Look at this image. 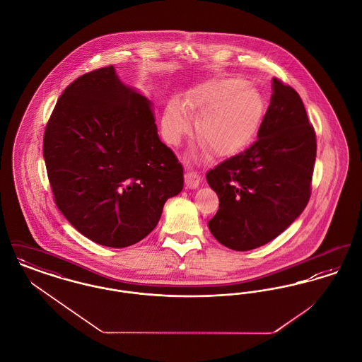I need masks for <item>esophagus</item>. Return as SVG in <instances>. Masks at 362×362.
Segmentation results:
<instances>
[{"label":"esophagus","instance_id":"1","mask_svg":"<svg viewBox=\"0 0 362 362\" xmlns=\"http://www.w3.org/2000/svg\"><path fill=\"white\" fill-rule=\"evenodd\" d=\"M185 183H186L187 189H197L201 183V176L197 173L187 171L185 173Z\"/></svg>","mask_w":362,"mask_h":362}]
</instances>
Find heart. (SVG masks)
Listing matches in <instances>:
<instances>
[{
    "mask_svg": "<svg viewBox=\"0 0 362 362\" xmlns=\"http://www.w3.org/2000/svg\"><path fill=\"white\" fill-rule=\"evenodd\" d=\"M191 112L205 114L197 124V137L218 157L235 155L258 134L266 102L257 88L243 78H228L192 92L186 104L173 99L167 104L161 132L177 145L191 129Z\"/></svg>",
    "mask_w": 362,
    "mask_h": 362,
    "instance_id": "b5f03b06",
    "label": "heart"
}]
</instances>
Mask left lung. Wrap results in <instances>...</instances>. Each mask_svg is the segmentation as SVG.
Listing matches in <instances>:
<instances>
[{
	"mask_svg": "<svg viewBox=\"0 0 362 362\" xmlns=\"http://www.w3.org/2000/svg\"><path fill=\"white\" fill-rule=\"evenodd\" d=\"M316 136L301 98L273 78V95L258 141L206 173L220 209L211 235L235 251L276 239L303 213L310 197Z\"/></svg>",
	"mask_w": 362,
	"mask_h": 362,
	"instance_id": "8db88e82",
	"label": "left lung"
}]
</instances>
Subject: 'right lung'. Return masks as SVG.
<instances>
[{"label": "right lung", "mask_w": 362, "mask_h": 362, "mask_svg": "<svg viewBox=\"0 0 362 362\" xmlns=\"http://www.w3.org/2000/svg\"><path fill=\"white\" fill-rule=\"evenodd\" d=\"M43 156L54 201L89 240L123 248L146 238L183 189V167L161 142L152 102L114 66L83 74L52 111Z\"/></svg>", "instance_id": "add662e5"}]
</instances>
